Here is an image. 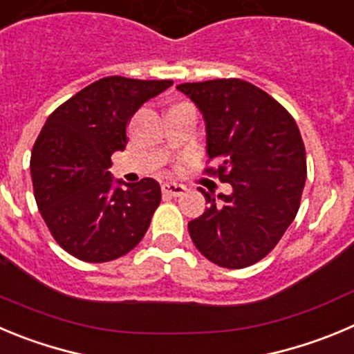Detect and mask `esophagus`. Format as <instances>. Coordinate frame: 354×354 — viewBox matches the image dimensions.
Segmentation results:
<instances>
[{"label":"esophagus","instance_id":"esophagus-1","mask_svg":"<svg viewBox=\"0 0 354 354\" xmlns=\"http://www.w3.org/2000/svg\"><path fill=\"white\" fill-rule=\"evenodd\" d=\"M187 187L180 183H164L162 185V192L166 194V196H173V197H180L181 194H185Z\"/></svg>","mask_w":354,"mask_h":354}]
</instances>
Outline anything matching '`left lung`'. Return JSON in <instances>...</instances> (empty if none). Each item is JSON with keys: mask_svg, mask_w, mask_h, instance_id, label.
Returning <instances> with one entry per match:
<instances>
[{"mask_svg": "<svg viewBox=\"0 0 354 354\" xmlns=\"http://www.w3.org/2000/svg\"><path fill=\"white\" fill-rule=\"evenodd\" d=\"M206 122V173L232 194L206 192L203 214L188 222L196 248L227 269L253 266L293 222L306 185V148L292 115L262 88L239 78L181 84Z\"/></svg>", "mask_w": 354, "mask_h": 354, "instance_id": "1", "label": "left lung"}]
</instances>
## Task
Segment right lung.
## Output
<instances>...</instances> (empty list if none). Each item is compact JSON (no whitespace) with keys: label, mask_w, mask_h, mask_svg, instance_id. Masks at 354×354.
<instances>
[{"label":"right lung","mask_w":354,"mask_h":354,"mask_svg":"<svg viewBox=\"0 0 354 354\" xmlns=\"http://www.w3.org/2000/svg\"><path fill=\"white\" fill-rule=\"evenodd\" d=\"M171 80L106 77L47 118L31 153L35 199L59 246L91 263L124 257L143 239L160 204L153 178L113 181L111 155L127 145V122ZM118 187H114V183Z\"/></svg>","instance_id":"obj_1"}]
</instances>
